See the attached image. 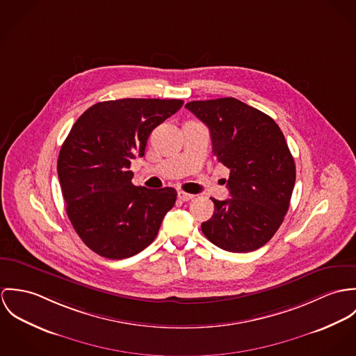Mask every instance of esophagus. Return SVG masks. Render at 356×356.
Segmentation results:
<instances>
[{
  "instance_id": "34e87169",
  "label": "esophagus",
  "mask_w": 356,
  "mask_h": 356,
  "mask_svg": "<svg viewBox=\"0 0 356 356\" xmlns=\"http://www.w3.org/2000/svg\"><path fill=\"white\" fill-rule=\"evenodd\" d=\"M177 197H179L180 200H183V202H188V200H191L195 195L187 194V193H184V191H179V193H177Z\"/></svg>"
}]
</instances>
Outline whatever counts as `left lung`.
<instances>
[{
    "mask_svg": "<svg viewBox=\"0 0 356 356\" xmlns=\"http://www.w3.org/2000/svg\"><path fill=\"white\" fill-rule=\"evenodd\" d=\"M209 127L213 154L231 173V197L217 200L202 232L217 247L250 252L265 245L284 221L296 169L276 121L236 98L186 105Z\"/></svg>",
    "mask_w": 356,
    "mask_h": 356,
    "instance_id": "1",
    "label": "left lung"
}]
</instances>
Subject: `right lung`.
<instances>
[{
    "mask_svg": "<svg viewBox=\"0 0 356 356\" xmlns=\"http://www.w3.org/2000/svg\"><path fill=\"white\" fill-rule=\"evenodd\" d=\"M184 101L124 98L88 108L61 146L57 172L68 218L83 243L109 259L129 258L159 234L175 206L172 187L132 184L131 159L143 157L152 131Z\"/></svg>",
    "mask_w": 356,
    "mask_h": 356,
    "instance_id": "1",
    "label": "right lung"
}]
</instances>
